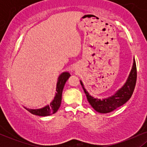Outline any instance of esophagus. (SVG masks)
<instances>
[{
    "mask_svg": "<svg viewBox=\"0 0 147 147\" xmlns=\"http://www.w3.org/2000/svg\"><path fill=\"white\" fill-rule=\"evenodd\" d=\"M78 67H77V66H75V68H74V70H75V71H76V72H77V71H78Z\"/></svg>",
    "mask_w": 147,
    "mask_h": 147,
    "instance_id": "34e87169",
    "label": "esophagus"
}]
</instances>
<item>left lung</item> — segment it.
<instances>
[{
    "instance_id": "obj_1",
    "label": "left lung",
    "mask_w": 147,
    "mask_h": 147,
    "mask_svg": "<svg viewBox=\"0 0 147 147\" xmlns=\"http://www.w3.org/2000/svg\"><path fill=\"white\" fill-rule=\"evenodd\" d=\"M136 79H137V68H136V61L135 59H133L132 68L125 84L111 97L102 99L95 98L90 95L88 92L86 91L84 88L83 82L81 80L80 83L91 106L97 112L100 113H108L115 110L119 106H122L131 98L136 86Z\"/></svg>"
}]
</instances>
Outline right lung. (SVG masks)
I'll list each match as a JSON object with an SVG mask.
<instances>
[{
  "label": "right lung",
  "mask_w": 147,
  "mask_h": 147,
  "mask_svg": "<svg viewBox=\"0 0 147 147\" xmlns=\"http://www.w3.org/2000/svg\"><path fill=\"white\" fill-rule=\"evenodd\" d=\"M70 77V74L68 72H62L59 76L57 83L56 94H55V96L52 102L49 105H47L44 107L41 108V109H30L25 107V109L30 113H31L32 114L38 116H48L55 113L59 110L61 106L62 99V92H63L65 82H67V80Z\"/></svg>",
  "instance_id": "add662e5"
}]
</instances>
